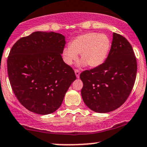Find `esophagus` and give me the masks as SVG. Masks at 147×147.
I'll return each mask as SVG.
<instances>
[{
    "instance_id": "esophagus-1",
    "label": "esophagus",
    "mask_w": 147,
    "mask_h": 147,
    "mask_svg": "<svg viewBox=\"0 0 147 147\" xmlns=\"http://www.w3.org/2000/svg\"><path fill=\"white\" fill-rule=\"evenodd\" d=\"M75 72L76 77H77V78H79V75H80V70H79V69H75Z\"/></svg>"
}]
</instances>
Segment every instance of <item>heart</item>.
I'll list each match as a JSON object with an SVG mask.
<instances>
[{
  "label": "heart",
  "mask_w": 147,
  "mask_h": 147,
  "mask_svg": "<svg viewBox=\"0 0 147 147\" xmlns=\"http://www.w3.org/2000/svg\"><path fill=\"white\" fill-rule=\"evenodd\" d=\"M111 41L104 34L87 32L76 36L70 42V46L63 50L64 61L71 65L78 58V54L82 59V64H88L95 68L105 61L111 48Z\"/></svg>",
  "instance_id": "heart-1"
}]
</instances>
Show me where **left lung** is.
<instances>
[{
  "mask_svg": "<svg viewBox=\"0 0 147 147\" xmlns=\"http://www.w3.org/2000/svg\"><path fill=\"white\" fill-rule=\"evenodd\" d=\"M137 60L125 37L113 33L106 61L80 74L82 96L89 109L97 113L113 111L126 102L134 86Z\"/></svg>",
  "mask_w": 147,
  "mask_h": 147,
  "instance_id": "1",
  "label": "left lung"
}]
</instances>
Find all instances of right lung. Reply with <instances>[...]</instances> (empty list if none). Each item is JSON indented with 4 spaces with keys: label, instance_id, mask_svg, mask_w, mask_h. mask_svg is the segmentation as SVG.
Returning <instances> with one entry per match:
<instances>
[{
    "label": "right lung",
    "instance_id": "right-lung-1",
    "mask_svg": "<svg viewBox=\"0 0 147 147\" xmlns=\"http://www.w3.org/2000/svg\"><path fill=\"white\" fill-rule=\"evenodd\" d=\"M65 36L34 32L18 40L7 58L11 88L28 110L40 115L57 111L76 79L75 71L62 59Z\"/></svg>",
    "mask_w": 147,
    "mask_h": 147
}]
</instances>
